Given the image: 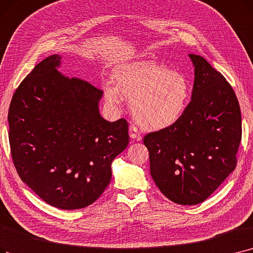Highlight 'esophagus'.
<instances>
[{"instance_id":"esophagus-1","label":"esophagus","mask_w":253,"mask_h":253,"mask_svg":"<svg viewBox=\"0 0 253 253\" xmlns=\"http://www.w3.org/2000/svg\"><path fill=\"white\" fill-rule=\"evenodd\" d=\"M129 134H130V137L132 139H136V140H140L141 139V135L139 133V131L137 129L136 126L134 125H130L129 127Z\"/></svg>"}]
</instances>
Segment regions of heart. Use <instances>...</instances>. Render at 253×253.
I'll return each mask as SVG.
<instances>
[{"label": "heart", "mask_w": 253, "mask_h": 253, "mask_svg": "<svg viewBox=\"0 0 253 253\" xmlns=\"http://www.w3.org/2000/svg\"><path fill=\"white\" fill-rule=\"evenodd\" d=\"M114 79L117 85L108 83L103 87L107 103L118 107L127 98L145 130H162L178 123L191 101L192 89L186 76L156 63L121 65Z\"/></svg>", "instance_id": "heart-1"}]
</instances>
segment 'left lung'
Segmentation results:
<instances>
[{
  "label": "left lung",
  "mask_w": 253,
  "mask_h": 253,
  "mask_svg": "<svg viewBox=\"0 0 253 253\" xmlns=\"http://www.w3.org/2000/svg\"><path fill=\"white\" fill-rule=\"evenodd\" d=\"M194 65L187 111L171 127L144 137L151 175L171 202L191 206L206 201L237 167L242 118L232 85L203 57Z\"/></svg>",
  "instance_id": "obj_1"
}]
</instances>
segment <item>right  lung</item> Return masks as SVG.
I'll return each mask as SVG.
<instances>
[{
	"label": "right lung",
	"instance_id": "right-lung-1",
	"mask_svg": "<svg viewBox=\"0 0 253 253\" xmlns=\"http://www.w3.org/2000/svg\"><path fill=\"white\" fill-rule=\"evenodd\" d=\"M58 54L41 61L20 83L8 122L16 171L40 199L63 210L92 205L108 186L112 162L128 146V122L104 120L102 90L65 78Z\"/></svg>",
	"mask_w": 253,
	"mask_h": 253
}]
</instances>
